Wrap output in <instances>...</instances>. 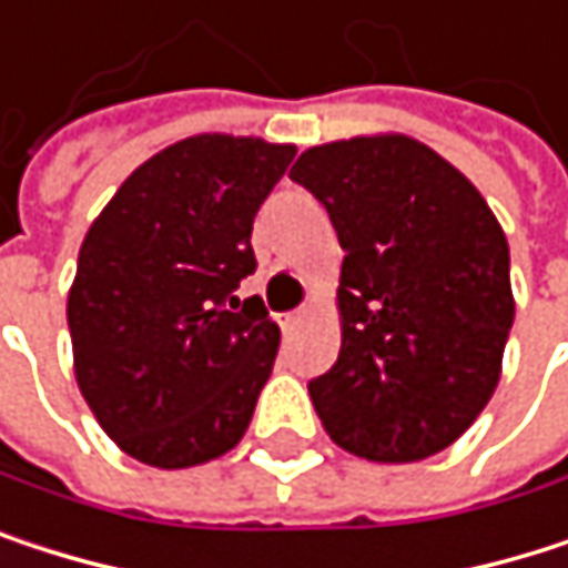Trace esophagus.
<instances>
[{
    "instance_id": "esophagus-1",
    "label": "esophagus",
    "mask_w": 568,
    "mask_h": 568,
    "mask_svg": "<svg viewBox=\"0 0 568 568\" xmlns=\"http://www.w3.org/2000/svg\"><path fill=\"white\" fill-rule=\"evenodd\" d=\"M304 317H307V311H291V314H284L281 327H284V331H297V327L304 324Z\"/></svg>"
}]
</instances>
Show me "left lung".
<instances>
[{
    "mask_svg": "<svg viewBox=\"0 0 568 568\" xmlns=\"http://www.w3.org/2000/svg\"><path fill=\"white\" fill-rule=\"evenodd\" d=\"M291 178L344 247L341 354L307 384L321 424L374 463L446 449L489 404L516 314L499 221L469 178L407 135L307 148Z\"/></svg>",
    "mask_w": 568,
    "mask_h": 568,
    "instance_id": "8db88e82",
    "label": "left lung"
}]
</instances>
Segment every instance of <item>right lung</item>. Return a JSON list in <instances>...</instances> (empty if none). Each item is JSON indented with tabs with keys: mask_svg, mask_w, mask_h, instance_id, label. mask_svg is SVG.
Returning <instances> with one entry per match:
<instances>
[{
	"mask_svg": "<svg viewBox=\"0 0 568 568\" xmlns=\"http://www.w3.org/2000/svg\"><path fill=\"white\" fill-rule=\"evenodd\" d=\"M294 144L194 135L135 168L89 227L69 291L75 381L102 429L135 459H217L254 417L281 327L254 274V214Z\"/></svg>",
	"mask_w": 568,
	"mask_h": 568,
	"instance_id": "add662e5",
	"label": "right lung"
}]
</instances>
